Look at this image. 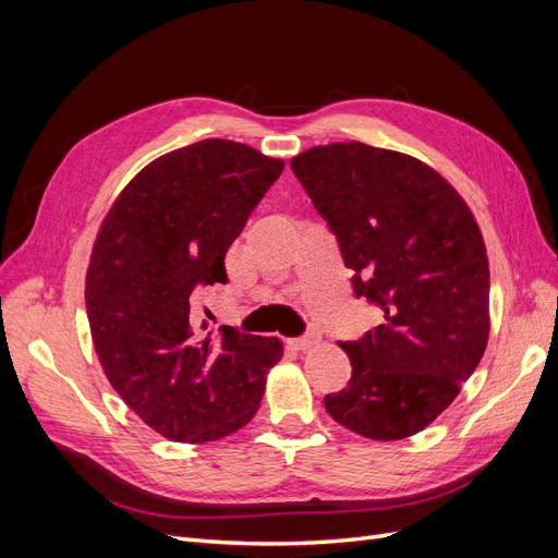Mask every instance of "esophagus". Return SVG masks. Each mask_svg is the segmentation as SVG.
Wrapping results in <instances>:
<instances>
[{
	"instance_id": "obj_1",
	"label": "esophagus",
	"mask_w": 558,
	"mask_h": 558,
	"mask_svg": "<svg viewBox=\"0 0 558 558\" xmlns=\"http://www.w3.org/2000/svg\"><path fill=\"white\" fill-rule=\"evenodd\" d=\"M320 342V335L318 332H307L305 337H298V340L293 342L298 349H312Z\"/></svg>"
}]
</instances>
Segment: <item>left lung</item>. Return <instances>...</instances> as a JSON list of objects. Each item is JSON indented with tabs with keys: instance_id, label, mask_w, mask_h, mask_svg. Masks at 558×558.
Segmentation results:
<instances>
[{
	"instance_id": "obj_1",
	"label": "left lung",
	"mask_w": 558,
	"mask_h": 558,
	"mask_svg": "<svg viewBox=\"0 0 558 558\" xmlns=\"http://www.w3.org/2000/svg\"><path fill=\"white\" fill-rule=\"evenodd\" d=\"M291 170L326 218L356 295L384 324L340 347L351 379L328 414L393 442L440 416L488 342V260L465 199L433 167L398 150L337 142L302 150Z\"/></svg>"
}]
</instances>
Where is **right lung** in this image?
Returning <instances> with one entry per match:
<instances>
[{
	"instance_id": "add662e5",
	"label": "right lung",
	"mask_w": 558,
	"mask_h": 558,
	"mask_svg": "<svg viewBox=\"0 0 558 558\" xmlns=\"http://www.w3.org/2000/svg\"><path fill=\"white\" fill-rule=\"evenodd\" d=\"M283 160L230 140H202L148 162L99 226L86 312L105 375L146 426L202 445L258 412L277 337L207 332L202 286L226 283V253Z\"/></svg>"
}]
</instances>
